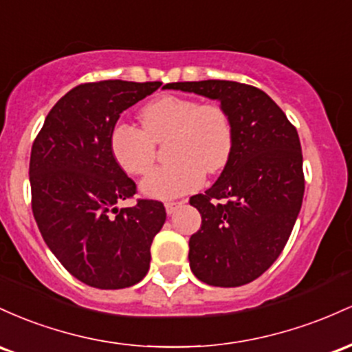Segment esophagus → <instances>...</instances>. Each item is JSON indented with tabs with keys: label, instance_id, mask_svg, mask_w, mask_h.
Returning <instances> with one entry per match:
<instances>
[{
	"label": "esophagus",
	"instance_id": "esophagus-1",
	"mask_svg": "<svg viewBox=\"0 0 352 352\" xmlns=\"http://www.w3.org/2000/svg\"><path fill=\"white\" fill-rule=\"evenodd\" d=\"M184 204V201H176V203H166L164 208H166V212H168L169 216L175 214V211L177 208H181Z\"/></svg>",
	"mask_w": 352,
	"mask_h": 352
}]
</instances>
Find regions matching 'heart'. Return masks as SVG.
Segmentation results:
<instances>
[{
  "instance_id": "obj_1",
  "label": "heart",
  "mask_w": 352,
  "mask_h": 352,
  "mask_svg": "<svg viewBox=\"0 0 352 352\" xmlns=\"http://www.w3.org/2000/svg\"><path fill=\"white\" fill-rule=\"evenodd\" d=\"M143 129L124 121L113 126L109 149L128 175L143 176L156 161V144H168V161L141 184L146 196L171 199L195 191L204 173L214 175L231 157L234 131L218 104H201L183 96L157 98L141 111Z\"/></svg>"
}]
</instances>
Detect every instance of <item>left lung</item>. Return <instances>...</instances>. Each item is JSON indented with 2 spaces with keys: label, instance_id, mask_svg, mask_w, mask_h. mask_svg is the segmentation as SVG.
<instances>
[{
  "label": "left lung",
  "instance_id": "8db88e82",
  "mask_svg": "<svg viewBox=\"0 0 352 352\" xmlns=\"http://www.w3.org/2000/svg\"><path fill=\"white\" fill-rule=\"evenodd\" d=\"M164 88L218 100L234 131L231 157L218 181L189 199L203 219L189 238L191 271L209 286L254 281L281 254L301 211L298 131L283 109L251 85L208 80Z\"/></svg>",
  "mask_w": 352,
  "mask_h": 352
}]
</instances>
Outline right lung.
Masks as SVG:
<instances>
[{"instance_id": "add662e5", "label": "right lung", "mask_w": 352, "mask_h": 352, "mask_svg": "<svg viewBox=\"0 0 352 352\" xmlns=\"http://www.w3.org/2000/svg\"><path fill=\"white\" fill-rule=\"evenodd\" d=\"M161 85L76 86L51 108L31 148V208L39 232L66 271L91 287L123 289L149 270L166 209L155 199L116 206L136 195V184L114 161L109 134L124 109Z\"/></svg>"}]
</instances>
